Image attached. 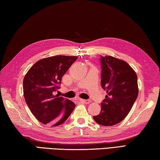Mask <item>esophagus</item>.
I'll return each instance as SVG.
<instances>
[{"label": "esophagus", "mask_w": 160, "mask_h": 160, "mask_svg": "<svg viewBox=\"0 0 160 160\" xmlns=\"http://www.w3.org/2000/svg\"><path fill=\"white\" fill-rule=\"evenodd\" d=\"M80 101L83 102V103H85V104H90V103L91 102L90 100H88V99H80Z\"/></svg>", "instance_id": "34e87169"}]
</instances>
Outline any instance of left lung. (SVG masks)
Instances as JSON below:
<instances>
[{
    "label": "left lung",
    "instance_id": "left-lung-1",
    "mask_svg": "<svg viewBox=\"0 0 160 160\" xmlns=\"http://www.w3.org/2000/svg\"><path fill=\"white\" fill-rule=\"evenodd\" d=\"M102 88L107 94L101 104V112L93 116L102 126H112L128 114L138 95L136 72L126 61L112 56H102Z\"/></svg>",
    "mask_w": 160,
    "mask_h": 160
}]
</instances>
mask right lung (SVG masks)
I'll return each mask as SVG.
<instances>
[{
	"label": "right lung",
	"instance_id": "add662e5",
	"mask_svg": "<svg viewBox=\"0 0 160 160\" xmlns=\"http://www.w3.org/2000/svg\"><path fill=\"white\" fill-rule=\"evenodd\" d=\"M77 56L57 55L37 61L23 79L25 102L36 118L45 125H61L73 111L75 104L53 93L60 88L62 77Z\"/></svg>",
	"mask_w": 160,
	"mask_h": 160
}]
</instances>
